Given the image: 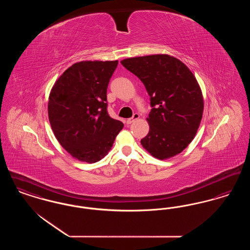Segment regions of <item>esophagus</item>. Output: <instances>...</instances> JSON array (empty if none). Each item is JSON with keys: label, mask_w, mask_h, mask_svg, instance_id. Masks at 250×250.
Wrapping results in <instances>:
<instances>
[{"label": "esophagus", "mask_w": 250, "mask_h": 250, "mask_svg": "<svg viewBox=\"0 0 250 250\" xmlns=\"http://www.w3.org/2000/svg\"><path fill=\"white\" fill-rule=\"evenodd\" d=\"M139 118H140V115H139L138 113H135V114L133 115V117H131L129 119L126 120V124H127V125H130L133 122H135L136 120H138Z\"/></svg>", "instance_id": "1"}]
</instances>
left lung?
<instances>
[{
    "label": "left lung",
    "instance_id": "1",
    "mask_svg": "<svg viewBox=\"0 0 250 250\" xmlns=\"http://www.w3.org/2000/svg\"><path fill=\"white\" fill-rule=\"evenodd\" d=\"M150 95V130L141 141L158 159L180 154L194 139L203 112L202 90L189 68L167 54L123 60Z\"/></svg>",
    "mask_w": 250,
    "mask_h": 250
}]
</instances>
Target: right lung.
<instances>
[{"label": "right lung", "instance_id": "obj_1", "mask_svg": "<svg viewBox=\"0 0 250 250\" xmlns=\"http://www.w3.org/2000/svg\"><path fill=\"white\" fill-rule=\"evenodd\" d=\"M118 61L76 62L60 76L48 97V119L60 144L87 163L102 159L124 124L107 113V89Z\"/></svg>", "mask_w": 250, "mask_h": 250}]
</instances>
